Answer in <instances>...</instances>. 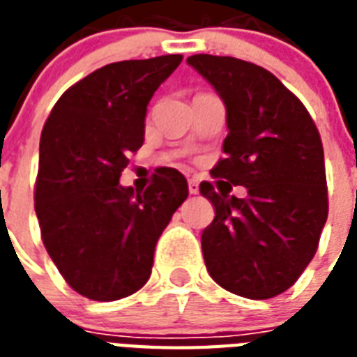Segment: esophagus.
I'll use <instances>...</instances> for the list:
<instances>
[{
  "mask_svg": "<svg viewBox=\"0 0 357 357\" xmlns=\"http://www.w3.org/2000/svg\"><path fill=\"white\" fill-rule=\"evenodd\" d=\"M198 190H200V187H198V181H195V179H189V192H190V195H198Z\"/></svg>",
  "mask_w": 357,
  "mask_h": 357,
  "instance_id": "esophagus-1",
  "label": "esophagus"
}]
</instances>
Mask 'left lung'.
<instances>
[{"mask_svg":"<svg viewBox=\"0 0 357 357\" xmlns=\"http://www.w3.org/2000/svg\"><path fill=\"white\" fill-rule=\"evenodd\" d=\"M187 63L226 105V157L211 172L248 190L237 198L200 183L202 196L215 207L202 234L207 271L229 293L272 298L310 265L326 224L321 135L304 103L268 70L206 53Z\"/></svg>","mask_w":357,"mask_h":357,"instance_id":"1","label":"left lung"}]
</instances>
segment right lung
Masks as SVG:
<instances>
[{
	"instance_id": "right-lung-1",
	"label": "right lung",
	"mask_w": 357,
	"mask_h": 357,
	"mask_svg": "<svg viewBox=\"0 0 357 357\" xmlns=\"http://www.w3.org/2000/svg\"><path fill=\"white\" fill-rule=\"evenodd\" d=\"M183 55L120 61L72 85L40 135L35 211L47 254L81 296L113 302L151 274L157 238L189 187L161 167L144 190L122 187L128 155L144 142L146 107Z\"/></svg>"
}]
</instances>
